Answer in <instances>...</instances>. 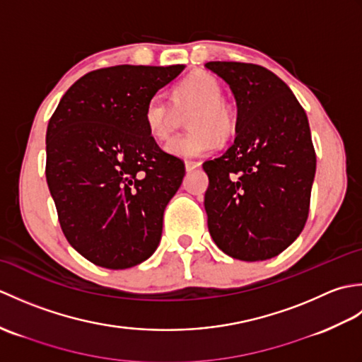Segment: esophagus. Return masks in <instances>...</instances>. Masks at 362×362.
Masks as SVG:
<instances>
[{"mask_svg": "<svg viewBox=\"0 0 362 362\" xmlns=\"http://www.w3.org/2000/svg\"><path fill=\"white\" fill-rule=\"evenodd\" d=\"M197 168H201V163H199V161H185L187 173L194 171V169H197Z\"/></svg>", "mask_w": 362, "mask_h": 362, "instance_id": "esophagus-1", "label": "esophagus"}]
</instances>
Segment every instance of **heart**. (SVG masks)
Wrapping results in <instances>:
<instances>
[{
  "label": "heart",
  "mask_w": 362,
  "mask_h": 362,
  "mask_svg": "<svg viewBox=\"0 0 362 362\" xmlns=\"http://www.w3.org/2000/svg\"><path fill=\"white\" fill-rule=\"evenodd\" d=\"M177 110L194 109L188 117L185 135L174 136L165 144V151L179 158H199L218 148L219 135L228 136L235 130V115L222 101V88L213 76L197 73L180 82L173 91ZM144 122L149 134L157 140L171 135L175 110L161 95H153L144 107Z\"/></svg>",
  "instance_id": "1"
}]
</instances>
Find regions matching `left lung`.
<instances>
[{"instance_id":"8db88e82","label":"left lung","mask_w":362,"mask_h":362,"mask_svg":"<svg viewBox=\"0 0 362 362\" xmlns=\"http://www.w3.org/2000/svg\"><path fill=\"white\" fill-rule=\"evenodd\" d=\"M205 66L228 83L238 105L235 143L204 163L210 235L232 258H274L297 240L308 219L316 175L308 118L291 88L266 68Z\"/></svg>"}]
</instances>
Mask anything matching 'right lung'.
<instances>
[{"mask_svg":"<svg viewBox=\"0 0 362 362\" xmlns=\"http://www.w3.org/2000/svg\"><path fill=\"white\" fill-rule=\"evenodd\" d=\"M185 65H118L68 88L46 130V182L68 243L91 263L127 269L157 250L185 165L144 122L146 103Z\"/></svg>","mask_w":362,"mask_h":362,"instance_id":"right-lung-1","label":"right lung"}]
</instances>
